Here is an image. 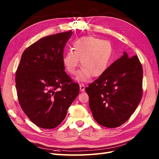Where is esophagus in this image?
<instances>
[{
  "mask_svg": "<svg viewBox=\"0 0 159 159\" xmlns=\"http://www.w3.org/2000/svg\"><path fill=\"white\" fill-rule=\"evenodd\" d=\"M80 88L81 91H84L85 90V85L84 84H80Z\"/></svg>",
  "mask_w": 159,
  "mask_h": 159,
  "instance_id": "obj_1",
  "label": "esophagus"
}]
</instances>
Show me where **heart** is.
I'll list each match as a JSON object with an SVG mask.
<instances>
[{"label":"heart","instance_id":"b5f03b06","mask_svg":"<svg viewBox=\"0 0 159 159\" xmlns=\"http://www.w3.org/2000/svg\"><path fill=\"white\" fill-rule=\"evenodd\" d=\"M74 52L66 53L63 63L66 71L75 74L81 60L83 67L78 79L86 80L92 75L97 78L106 71L113 56V47L109 40L93 36H83L75 40L72 45Z\"/></svg>","mask_w":159,"mask_h":159}]
</instances>
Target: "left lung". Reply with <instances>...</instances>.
Here are the masks:
<instances>
[{
  "label": "left lung",
  "mask_w": 159,
  "mask_h": 159,
  "mask_svg": "<svg viewBox=\"0 0 159 159\" xmlns=\"http://www.w3.org/2000/svg\"><path fill=\"white\" fill-rule=\"evenodd\" d=\"M143 68L137 55L126 52L85 88L94 119L107 128L125 123L143 95Z\"/></svg>",
  "instance_id": "1"
}]
</instances>
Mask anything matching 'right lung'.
<instances>
[{
    "label": "right lung",
    "mask_w": 159,
    "mask_h": 159,
    "mask_svg": "<svg viewBox=\"0 0 159 159\" xmlns=\"http://www.w3.org/2000/svg\"><path fill=\"white\" fill-rule=\"evenodd\" d=\"M72 31L43 37L22 53L16 71L19 103L30 121L53 129L64 121L80 93V86L64 71V49Z\"/></svg>",
    "instance_id": "add662e5"
}]
</instances>
